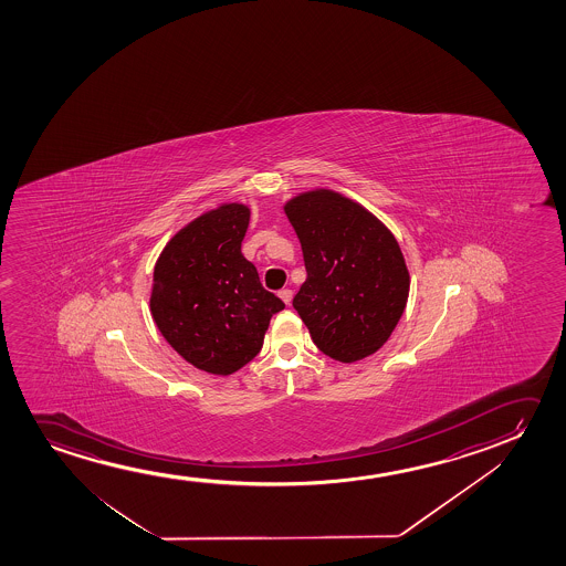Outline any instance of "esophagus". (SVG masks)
I'll list each match as a JSON object with an SVG mask.
<instances>
[{
	"instance_id": "1",
	"label": "esophagus",
	"mask_w": 566,
	"mask_h": 566,
	"mask_svg": "<svg viewBox=\"0 0 566 566\" xmlns=\"http://www.w3.org/2000/svg\"><path fill=\"white\" fill-rule=\"evenodd\" d=\"M279 295L282 302L286 303V305H290V303H292V297H294V292H292L290 287H284V290H280Z\"/></svg>"
}]
</instances>
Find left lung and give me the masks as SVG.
<instances>
[{
  "instance_id": "8db88e82",
  "label": "left lung",
  "mask_w": 566,
  "mask_h": 566,
  "mask_svg": "<svg viewBox=\"0 0 566 566\" xmlns=\"http://www.w3.org/2000/svg\"><path fill=\"white\" fill-rule=\"evenodd\" d=\"M307 279L294 310L317 348L342 364L371 356L390 338L410 292L395 235L371 212L333 191L287 202Z\"/></svg>"
}]
</instances>
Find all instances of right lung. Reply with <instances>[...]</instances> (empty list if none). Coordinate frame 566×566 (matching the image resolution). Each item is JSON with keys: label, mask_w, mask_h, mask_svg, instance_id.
Segmentation results:
<instances>
[{"label": "right lung", "mask_w": 566, "mask_h": 566, "mask_svg": "<svg viewBox=\"0 0 566 566\" xmlns=\"http://www.w3.org/2000/svg\"><path fill=\"white\" fill-rule=\"evenodd\" d=\"M248 226V207L222 205L179 230L155 266L156 326L201 371L232 375L249 364L272 315L284 310L241 253Z\"/></svg>", "instance_id": "obj_1"}]
</instances>
